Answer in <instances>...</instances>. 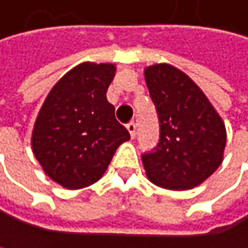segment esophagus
<instances>
[{"label":"esophagus","mask_w":248,"mask_h":248,"mask_svg":"<svg viewBox=\"0 0 248 248\" xmlns=\"http://www.w3.org/2000/svg\"><path fill=\"white\" fill-rule=\"evenodd\" d=\"M126 128H128V131L131 134V138H134L135 134H137V123L135 122H129L128 125H126Z\"/></svg>","instance_id":"esophagus-1"}]
</instances>
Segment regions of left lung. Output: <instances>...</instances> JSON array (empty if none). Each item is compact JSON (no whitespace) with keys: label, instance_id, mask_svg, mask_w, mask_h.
I'll return each instance as SVG.
<instances>
[{"label":"left lung","instance_id":"8db88e82","mask_svg":"<svg viewBox=\"0 0 248 248\" xmlns=\"http://www.w3.org/2000/svg\"><path fill=\"white\" fill-rule=\"evenodd\" d=\"M144 75L160 126L157 145L142 154L147 176L168 189L197 186L222 163L223 122L200 88L176 67L155 64Z\"/></svg>","mask_w":248,"mask_h":248}]
</instances>
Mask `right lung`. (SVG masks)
<instances>
[{
    "instance_id": "add662e5",
    "label": "right lung",
    "mask_w": 248,
    "mask_h": 248,
    "mask_svg": "<svg viewBox=\"0 0 248 248\" xmlns=\"http://www.w3.org/2000/svg\"><path fill=\"white\" fill-rule=\"evenodd\" d=\"M113 64L82 63L49 91L35 122L32 148L45 173L69 189L97 182L116 148L131 138L106 93Z\"/></svg>"
}]
</instances>
